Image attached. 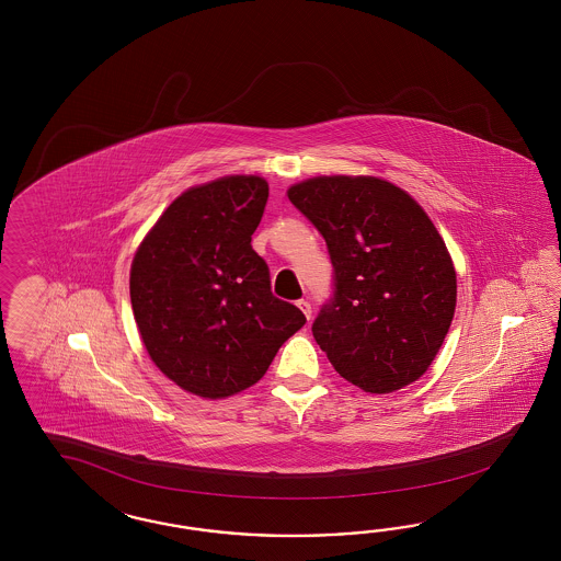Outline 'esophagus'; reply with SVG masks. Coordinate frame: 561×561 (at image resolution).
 <instances>
[{"instance_id": "34e87169", "label": "esophagus", "mask_w": 561, "mask_h": 561, "mask_svg": "<svg viewBox=\"0 0 561 561\" xmlns=\"http://www.w3.org/2000/svg\"><path fill=\"white\" fill-rule=\"evenodd\" d=\"M298 308L302 310L306 321H310V317H312V306H310V302H308V300H300V302H298Z\"/></svg>"}]
</instances>
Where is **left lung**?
Wrapping results in <instances>:
<instances>
[{"label": "left lung", "instance_id": "8db88e82", "mask_svg": "<svg viewBox=\"0 0 561 561\" xmlns=\"http://www.w3.org/2000/svg\"><path fill=\"white\" fill-rule=\"evenodd\" d=\"M288 199L317 226L335 267V300L312 335L362 391L424 376L457 308V272L440 232L408 191L378 176H312Z\"/></svg>", "mask_w": 561, "mask_h": 561}]
</instances>
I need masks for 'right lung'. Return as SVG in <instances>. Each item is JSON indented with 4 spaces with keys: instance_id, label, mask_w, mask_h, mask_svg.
Instances as JSON below:
<instances>
[{
    "instance_id": "obj_1",
    "label": "right lung",
    "mask_w": 561,
    "mask_h": 561,
    "mask_svg": "<svg viewBox=\"0 0 561 561\" xmlns=\"http://www.w3.org/2000/svg\"><path fill=\"white\" fill-rule=\"evenodd\" d=\"M270 197L256 174L183 191L139 242L129 294L156 368L183 391L226 399L253 387L306 323L277 300L251 247Z\"/></svg>"
}]
</instances>
